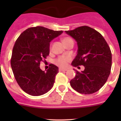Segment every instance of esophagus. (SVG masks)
I'll list each match as a JSON object with an SVG mask.
<instances>
[{
	"mask_svg": "<svg viewBox=\"0 0 121 121\" xmlns=\"http://www.w3.org/2000/svg\"><path fill=\"white\" fill-rule=\"evenodd\" d=\"M66 70H67V69H65V68H59V72H65Z\"/></svg>",
	"mask_w": 121,
	"mask_h": 121,
	"instance_id": "34e87169",
	"label": "esophagus"
}]
</instances>
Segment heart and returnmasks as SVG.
<instances>
[{"mask_svg": "<svg viewBox=\"0 0 121 121\" xmlns=\"http://www.w3.org/2000/svg\"><path fill=\"white\" fill-rule=\"evenodd\" d=\"M71 39H72L69 37H66L63 39V42L64 43L65 42L71 40ZM71 60H72V57L69 55H63V56H60L58 58L56 59L55 63L56 65L60 66V67H65L67 66V65L71 61Z\"/></svg>", "mask_w": 121, "mask_h": 121, "instance_id": "heart-1", "label": "heart"}]
</instances>
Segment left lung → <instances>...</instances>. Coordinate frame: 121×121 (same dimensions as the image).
<instances>
[{"instance_id": "8db88e82", "label": "left lung", "mask_w": 121, "mask_h": 121, "mask_svg": "<svg viewBox=\"0 0 121 121\" xmlns=\"http://www.w3.org/2000/svg\"><path fill=\"white\" fill-rule=\"evenodd\" d=\"M65 32L77 42V55L72 65L85 67L82 72L76 70L75 77L71 80L70 85L80 94H94L104 86L110 75L111 49L101 34L88 26Z\"/></svg>"}]
</instances>
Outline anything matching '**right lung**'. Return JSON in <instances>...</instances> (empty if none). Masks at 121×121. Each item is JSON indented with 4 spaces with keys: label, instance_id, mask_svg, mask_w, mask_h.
<instances>
[{
    "label": "right lung",
    "instance_id": "add662e5",
    "mask_svg": "<svg viewBox=\"0 0 121 121\" xmlns=\"http://www.w3.org/2000/svg\"><path fill=\"white\" fill-rule=\"evenodd\" d=\"M63 33L42 26L29 27L17 39L12 49L10 65L14 77L22 90L33 96L51 90L58 68L49 65L46 72L40 69L49 54V43Z\"/></svg>",
    "mask_w": 121,
    "mask_h": 121
}]
</instances>
